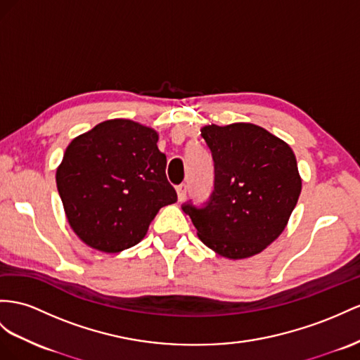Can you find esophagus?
<instances>
[{"label":"esophagus","instance_id":"esophagus-1","mask_svg":"<svg viewBox=\"0 0 360 360\" xmlns=\"http://www.w3.org/2000/svg\"><path fill=\"white\" fill-rule=\"evenodd\" d=\"M176 193H178V199L179 200L186 199V195H187V186H186V184H181V186H178L176 187Z\"/></svg>","mask_w":360,"mask_h":360}]
</instances>
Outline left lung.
I'll return each mask as SVG.
<instances>
[{
    "mask_svg": "<svg viewBox=\"0 0 360 360\" xmlns=\"http://www.w3.org/2000/svg\"><path fill=\"white\" fill-rule=\"evenodd\" d=\"M200 135L214 161V190L204 207L182 205L204 245L226 259L266 250L289 222L301 176L288 143L252 123L208 124Z\"/></svg>",
    "mask_w": 360,
    "mask_h": 360,
    "instance_id": "1",
    "label": "left lung"
}]
</instances>
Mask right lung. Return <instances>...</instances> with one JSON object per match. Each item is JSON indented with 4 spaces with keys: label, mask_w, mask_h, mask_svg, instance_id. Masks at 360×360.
<instances>
[{
    "label": "right lung",
    "mask_w": 360,
    "mask_h": 360,
    "mask_svg": "<svg viewBox=\"0 0 360 360\" xmlns=\"http://www.w3.org/2000/svg\"><path fill=\"white\" fill-rule=\"evenodd\" d=\"M158 134L132 120L98 123L72 140L56 170L72 231L106 254L140 243L160 208L178 200Z\"/></svg>",
    "instance_id": "1"
}]
</instances>
